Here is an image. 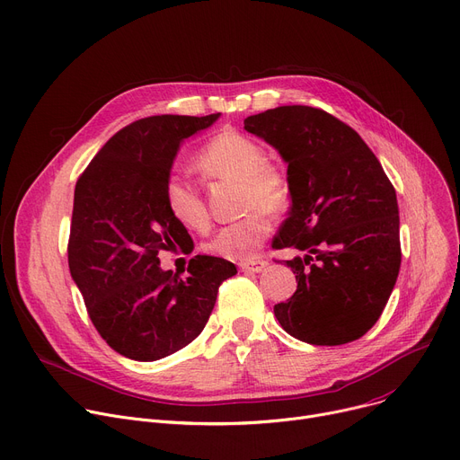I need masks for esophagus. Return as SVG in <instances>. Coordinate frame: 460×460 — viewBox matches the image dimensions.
I'll return each instance as SVG.
<instances>
[{
  "mask_svg": "<svg viewBox=\"0 0 460 460\" xmlns=\"http://www.w3.org/2000/svg\"><path fill=\"white\" fill-rule=\"evenodd\" d=\"M238 266H240V270H242V271H253V273H259V271H262V270L268 266V262H266V261H262V259H252V261H243V262H240Z\"/></svg>",
  "mask_w": 460,
  "mask_h": 460,
  "instance_id": "obj_1",
  "label": "esophagus"
}]
</instances>
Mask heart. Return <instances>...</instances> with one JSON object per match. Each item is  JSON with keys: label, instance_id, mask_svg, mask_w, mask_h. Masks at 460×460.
I'll use <instances>...</instances> for the list:
<instances>
[{"label": "heart", "instance_id": "heart-1", "mask_svg": "<svg viewBox=\"0 0 460 460\" xmlns=\"http://www.w3.org/2000/svg\"><path fill=\"white\" fill-rule=\"evenodd\" d=\"M196 168L207 177L240 181V203L248 210L224 226L208 242V252L229 261L252 259L271 233V214L288 207L290 182L287 173L268 161L266 149L236 131H222L210 138L196 157ZM164 203L172 217L185 227L205 233L210 217L194 182L172 173L164 182Z\"/></svg>", "mask_w": 460, "mask_h": 460}]
</instances>
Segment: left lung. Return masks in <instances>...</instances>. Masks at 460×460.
<instances>
[{
    "instance_id": "1",
    "label": "left lung",
    "mask_w": 460,
    "mask_h": 460,
    "mask_svg": "<svg viewBox=\"0 0 460 460\" xmlns=\"http://www.w3.org/2000/svg\"><path fill=\"white\" fill-rule=\"evenodd\" d=\"M288 163L292 207L271 248H294L292 297L273 307L294 339L341 346L379 320L402 266L395 190L355 129L307 105L243 119Z\"/></svg>"
}]
</instances>
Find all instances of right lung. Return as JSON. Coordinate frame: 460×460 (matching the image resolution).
Here are the masks:
<instances>
[{
    "instance_id": "obj_1",
    "label": "right lung",
    "mask_w": 460,
    "mask_h": 460,
    "mask_svg": "<svg viewBox=\"0 0 460 460\" xmlns=\"http://www.w3.org/2000/svg\"><path fill=\"white\" fill-rule=\"evenodd\" d=\"M218 116L137 119L77 179L70 273L102 339L128 358L151 362L189 346L203 331L220 285L236 273L229 261L207 255L190 259L187 278L159 266L163 250L190 238L164 203L179 144Z\"/></svg>"
}]
</instances>
